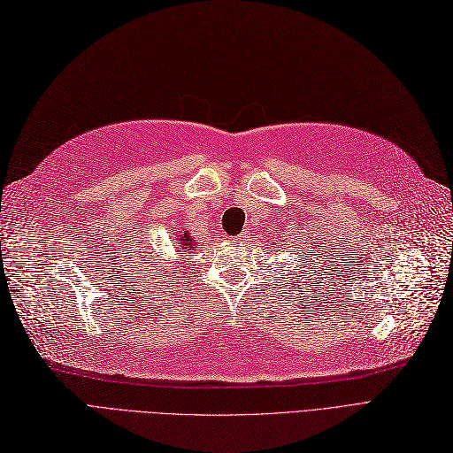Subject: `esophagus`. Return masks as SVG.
Wrapping results in <instances>:
<instances>
[{
    "label": "esophagus",
    "instance_id": "1",
    "mask_svg": "<svg viewBox=\"0 0 453 453\" xmlns=\"http://www.w3.org/2000/svg\"><path fill=\"white\" fill-rule=\"evenodd\" d=\"M231 241L233 242H244V241H248V231H242L241 235H237V237H231Z\"/></svg>",
    "mask_w": 453,
    "mask_h": 453
}]
</instances>
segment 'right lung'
<instances>
[{
  "label": "right lung",
  "instance_id": "obj_1",
  "mask_svg": "<svg viewBox=\"0 0 453 453\" xmlns=\"http://www.w3.org/2000/svg\"><path fill=\"white\" fill-rule=\"evenodd\" d=\"M179 248H182L184 252H188V250H192V248H197V246L194 244L192 237H189L188 233H184V235H180V239H179Z\"/></svg>",
  "mask_w": 453,
  "mask_h": 453
}]
</instances>
